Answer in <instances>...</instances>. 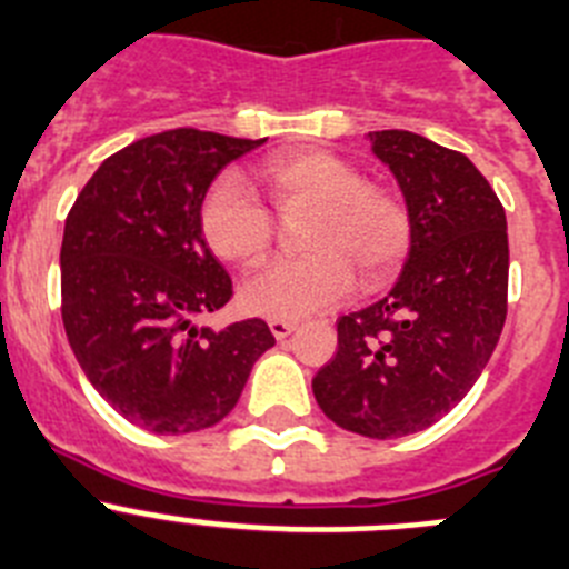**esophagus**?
<instances>
[{
	"mask_svg": "<svg viewBox=\"0 0 569 569\" xmlns=\"http://www.w3.org/2000/svg\"><path fill=\"white\" fill-rule=\"evenodd\" d=\"M269 328H272L274 339H286L291 331H297V322L283 320V317H272V320H269Z\"/></svg>",
	"mask_w": 569,
	"mask_h": 569,
	"instance_id": "obj_1",
	"label": "esophagus"
}]
</instances>
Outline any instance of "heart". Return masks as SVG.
<instances>
[{
  "mask_svg": "<svg viewBox=\"0 0 569 569\" xmlns=\"http://www.w3.org/2000/svg\"><path fill=\"white\" fill-rule=\"evenodd\" d=\"M263 182L280 212L311 210L302 232L309 254L274 260L241 286L243 309L263 317H309L342 300L353 280L381 289L405 267L412 216L396 193L365 182L362 171L328 151L274 153ZM201 232L219 258L254 263L274 241V219L238 177L212 182L201 201Z\"/></svg>",
  "mask_w": 569,
  "mask_h": 569,
  "instance_id": "heart-1",
  "label": "heart"
}]
</instances>
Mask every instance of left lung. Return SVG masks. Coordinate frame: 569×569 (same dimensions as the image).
I'll return each instance as SVG.
<instances>
[{"label":"left lung","instance_id":"left-lung-1","mask_svg":"<svg viewBox=\"0 0 569 569\" xmlns=\"http://www.w3.org/2000/svg\"><path fill=\"white\" fill-rule=\"evenodd\" d=\"M412 216L390 295L337 320L315 398L337 427L387 440L421 432L475 387L508 315L506 210L469 157L412 131H370Z\"/></svg>","mask_w":569,"mask_h":569}]
</instances>
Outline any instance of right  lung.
<instances>
[{"instance_id": "obj_1", "label": "right lung", "mask_w": 569, "mask_h": 569, "mask_svg": "<svg viewBox=\"0 0 569 569\" xmlns=\"http://www.w3.org/2000/svg\"><path fill=\"white\" fill-rule=\"evenodd\" d=\"M267 140L199 129L146 137L100 164L63 224L61 317L94 390L157 435L219 423L274 345L263 320L212 331L232 280L201 236V201L232 159Z\"/></svg>"}]
</instances>
